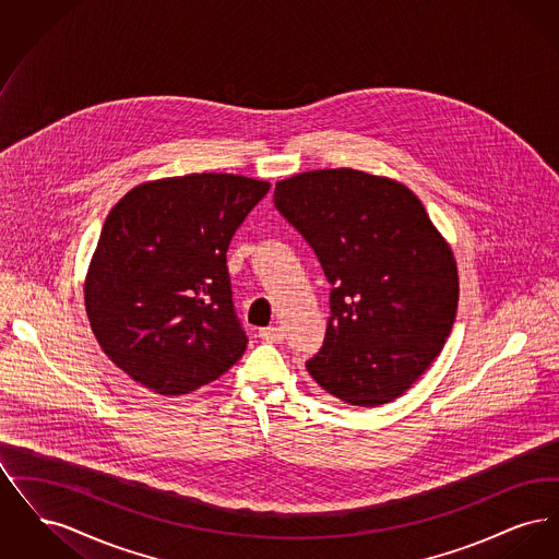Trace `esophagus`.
I'll return each mask as SVG.
<instances>
[{
    "instance_id": "obj_1",
    "label": "esophagus",
    "mask_w": 559,
    "mask_h": 559,
    "mask_svg": "<svg viewBox=\"0 0 559 559\" xmlns=\"http://www.w3.org/2000/svg\"><path fill=\"white\" fill-rule=\"evenodd\" d=\"M260 337L267 342V344H281L285 340L283 335V329L278 326H266V329H260Z\"/></svg>"
}]
</instances>
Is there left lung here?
I'll list each match as a JSON object with an SVG mask.
<instances>
[{"label":"left lung","mask_w":559,"mask_h":559,"mask_svg":"<svg viewBox=\"0 0 559 559\" xmlns=\"http://www.w3.org/2000/svg\"><path fill=\"white\" fill-rule=\"evenodd\" d=\"M274 205L333 285L308 372L354 406L399 399L442 352L459 301L451 247L426 207L396 180L349 167L276 182Z\"/></svg>","instance_id":"left-lung-1"}]
</instances>
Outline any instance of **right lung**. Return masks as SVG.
Masks as SVG:
<instances>
[{
    "instance_id": "1",
    "label": "right lung",
    "mask_w": 559,
    "mask_h": 559,
    "mask_svg": "<svg viewBox=\"0 0 559 559\" xmlns=\"http://www.w3.org/2000/svg\"><path fill=\"white\" fill-rule=\"evenodd\" d=\"M270 190L235 174L132 188L107 215L85 278V310L108 358L178 396L228 371L247 347L226 251Z\"/></svg>"
}]
</instances>
